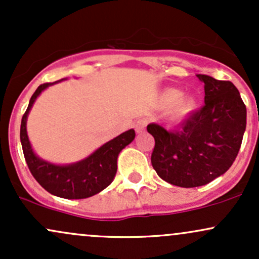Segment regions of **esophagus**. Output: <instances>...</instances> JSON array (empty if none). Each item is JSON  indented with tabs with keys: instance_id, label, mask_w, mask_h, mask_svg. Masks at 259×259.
<instances>
[{
	"instance_id": "esophagus-1",
	"label": "esophagus",
	"mask_w": 259,
	"mask_h": 259,
	"mask_svg": "<svg viewBox=\"0 0 259 259\" xmlns=\"http://www.w3.org/2000/svg\"><path fill=\"white\" fill-rule=\"evenodd\" d=\"M145 129H146V120L142 119V120H138V121H136V124H135V130H136V133H138V134L144 133Z\"/></svg>"
}]
</instances>
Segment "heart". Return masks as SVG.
I'll list each match as a JSON object with an SVG mask.
<instances>
[{
	"label": "heart",
	"instance_id": "1",
	"mask_svg": "<svg viewBox=\"0 0 259 259\" xmlns=\"http://www.w3.org/2000/svg\"><path fill=\"white\" fill-rule=\"evenodd\" d=\"M160 102L164 107H173L171 109V115L175 119L185 118L195 112L197 108V99L194 95H185L183 96V92L178 89L170 88L167 89L162 94Z\"/></svg>",
	"mask_w": 259,
	"mask_h": 259
}]
</instances>
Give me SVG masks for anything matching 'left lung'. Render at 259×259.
I'll use <instances>...</instances> for the list:
<instances>
[{
    "label": "left lung",
    "instance_id": "1",
    "mask_svg": "<svg viewBox=\"0 0 259 259\" xmlns=\"http://www.w3.org/2000/svg\"><path fill=\"white\" fill-rule=\"evenodd\" d=\"M204 106L181 126L147 125L154 138L151 162L160 179L180 187L206 185L231 167L246 130V106L231 81L197 74Z\"/></svg>",
    "mask_w": 259,
    "mask_h": 259
}]
</instances>
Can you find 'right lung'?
<instances>
[{
    "label": "right lung",
    "instance_id": "1",
    "mask_svg": "<svg viewBox=\"0 0 259 259\" xmlns=\"http://www.w3.org/2000/svg\"><path fill=\"white\" fill-rule=\"evenodd\" d=\"M65 79L67 78L40 85L34 92L22 118L20 142H22L26 164L30 169L32 177L46 191L67 200H80L99 194L107 186L111 185L117 173L118 156L120 151L132 144L133 140L135 139V130H126L117 138L103 144L86 158L70 164H55L40 158L32 150L26 132L29 112L41 92L46 90L49 86L63 81Z\"/></svg>",
    "mask_w": 259,
    "mask_h": 259
}]
</instances>
